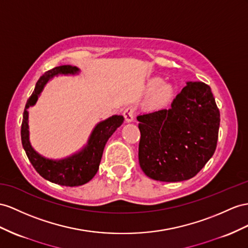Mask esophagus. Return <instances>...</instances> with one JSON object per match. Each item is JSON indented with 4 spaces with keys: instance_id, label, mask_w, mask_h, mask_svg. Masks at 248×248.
<instances>
[{
    "instance_id": "obj_1",
    "label": "esophagus",
    "mask_w": 248,
    "mask_h": 248,
    "mask_svg": "<svg viewBox=\"0 0 248 248\" xmlns=\"http://www.w3.org/2000/svg\"><path fill=\"white\" fill-rule=\"evenodd\" d=\"M134 114H135V108L128 107L124 111V116L126 123H132L134 120Z\"/></svg>"
}]
</instances>
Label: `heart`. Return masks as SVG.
Returning a JSON list of instances; mask_svg holds the SVG:
<instances>
[{
    "mask_svg": "<svg viewBox=\"0 0 248 248\" xmlns=\"http://www.w3.org/2000/svg\"><path fill=\"white\" fill-rule=\"evenodd\" d=\"M150 90H155L153 92L152 100L156 106H166L170 103L172 98L173 90L169 85H162V80L159 78H155L150 82Z\"/></svg>",
    "mask_w": 248,
    "mask_h": 248,
    "instance_id": "obj_1",
    "label": "heart"
}]
</instances>
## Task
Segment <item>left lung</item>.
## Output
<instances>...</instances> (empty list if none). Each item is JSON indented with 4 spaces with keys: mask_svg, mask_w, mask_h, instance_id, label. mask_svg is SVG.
Segmentation results:
<instances>
[{
    "mask_svg": "<svg viewBox=\"0 0 248 248\" xmlns=\"http://www.w3.org/2000/svg\"><path fill=\"white\" fill-rule=\"evenodd\" d=\"M139 164L150 178L178 182L193 178L215 153L220 112L202 81H188L170 109L137 116Z\"/></svg>",
    "mask_w": 248,
    "mask_h": 248,
    "instance_id": "1",
    "label": "left lung"
}]
</instances>
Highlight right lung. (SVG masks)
<instances>
[{
    "mask_svg": "<svg viewBox=\"0 0 248 248\" xmlns=\"http://www.w3.org/2000/svg\"><path fill=\"white\" fill-rule=\"evenodd\" d=\"M78 72V69L76 67L63 65L55 67L43 74L37 80L34 91L25 106L21 128L23 148L36 172L50 182L65 186H82L93 178L98 170L108 139L112 136L118 126L122 125L124 119L122 115H113L104 122H100L92 131L86 147L78 153L63 159H48L35 152L29 141L28 108L35 105L44 87L53 76L58 74H74Z\"/></svg>",
    "mask_w": 248,
    "mask_h": 248,
    "instance_id": "1",
    "label": "right lung"
}]
</instances>
